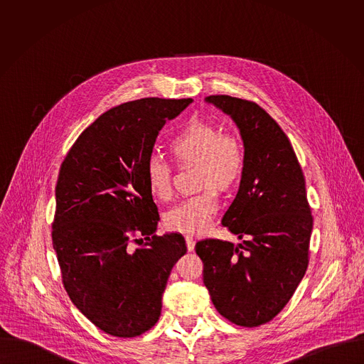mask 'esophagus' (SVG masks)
<instances>
[{
  "label": "esophagus",
  "instance_id": "1",
  "mask_svg": "<svg viewBox=\"0 0 364 364\" xmlns=\"http://www.w3.org/2000/svg\"><path fill=\"white\" fill-rule=\"evenodd\" d=\"M185 241H186V248L189 252H192L195 250V241L192 237H185Z\"/></svg>",
  "mask_w": 364,
  "mask_h": 364
}]
</instances>
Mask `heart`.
Masks as SVG:
<instances>
[{
  "instance_id": "b5f03b06",
  "label": "heart",
  "mask_w": 364,
  "mask_h": 364,
  "mask_svg": "<svg viewBox=\"0 0 364 364\" xmlns=\"http://www.w3.org/2000/svg\"><path fill=\"white\" fill-rule=\"evenodd\" d=\"M169 153L181 169L196 166V188L202 191L168 211L164 224L169 231L200 234L218 210V193H232L245 175L242 140L203 117H192L169 143ZM150 193L161 202L172 198L173 168L159 156L146 165Z\"/></svg>"
}]
</instances>
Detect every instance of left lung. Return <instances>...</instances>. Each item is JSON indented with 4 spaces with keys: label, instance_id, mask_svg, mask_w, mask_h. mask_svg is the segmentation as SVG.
I'll return each mask as SVG.
<instances>
[{
    "label": "left lung",
    "instance_id": "obj_1",
    "mask_svg": "<svg viewBox=\"0 0 364 364\" xmlns=\"http://www.w3.org/2000/svg\"><path fill=\"white\" fill-rule=\"evenodd\" d=\"M230 114L245 147V175L223 225L244 240H203L196 254L215 310L240 326H259L284 309L309 266L311 208L291 143L259 105L206 98Z\"/></svg>",
    "mask_w": 364,
    "mask_h": 364
}]
</instances>
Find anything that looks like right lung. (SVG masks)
<instances>
[{
    "label": "right lung",
    "mask_w": 364,
    "mask_h": 364,
    "mask_svg": "<svg viewBox=\"0 0 364 364\" xmlns=\"http://www.w3.org/2000/svg\"><path fill=\"white\" fill-rule=\"evenodd\" d=\"M192 102L117 105L80 134L60 166L52 240L61 282L73 304L112 336L134 338L156 325L169 273L186 254L181 234H156L146 165L166 120Z\"/></svg>",
    "instance_id": "1"
}]
</instances>
